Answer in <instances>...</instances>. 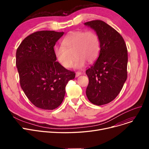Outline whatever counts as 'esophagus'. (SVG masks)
<instances>
[{
	"instance_id": "34e87169",
	"label": "esophagus",
	"mask_w": 149,
	"mask_h": 149,
	"mask_svg": "<svg viewBox=\"0 0 149 149\" xmlns=\"http://www.w3.org/2000/svg\"><path fill=\"white\" fill-rule=\"evenodd\" d=\"M81 74V72H77L75 73V77H78L79 76H80Z\"/></svg>"
}]
</instances>
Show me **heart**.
<instances>
[{"instance_id":"b5f03b06","label":"heart","mask_w":149,"mask_h":149,"mask_svg":"<svg viewBox=\"0 0 149 149\" xmlns=\"http://www.w3.org/2000/svg\"><path fill=\"white\" fill-rule=\"evenodd\" d=\"M100 49L97 34L92 31H77L68 34L61 42V46L54 50L55 57L59 64L65 68L72 66L82 69L86 61L92 63L97 58Z\"/></svg>"}]
</instances>
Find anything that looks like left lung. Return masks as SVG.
Returning a JSON list of instances; mask_svg holds the SVG:
<instances>
[{"mask_svg": "<svg viewBox=\"0 0 149 149\" xmlns=\"http://www.w3.org/2000/svg\"><path fill=\"white\" fill-rule=\"evenodd\" d=\"M84 24L95 31L100 44L98 58L86 71L89 78L86 93L90 102L101 106L116 97L127 79V49L122 36L104 22Z\"/></svg>", "mask_w": 149, "mask_h": 149, "instance_id": "left-lung-1", "label": "left lung"}]
</instances>
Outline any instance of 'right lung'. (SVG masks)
Wrapping results in <instances>:
<instances>
[{
	"label": "right lung",
	"instance_id": "obj_1",
	"mask_svg": "<svg viewBox=\"0 0 149 149\" xmlns=\"http://www.w3.org/2000/svg\"><path fill=\"white\" fill-rule=\"evenodd\" d=\"M63 32L40 31L23 40L16 51L20 84L35 106L53 110L63 101L65 87L75 74L56 61L54 47Z\"/></svg>",
	"mask_w": 149,
	"mask_h": 149
}]
</instances>
